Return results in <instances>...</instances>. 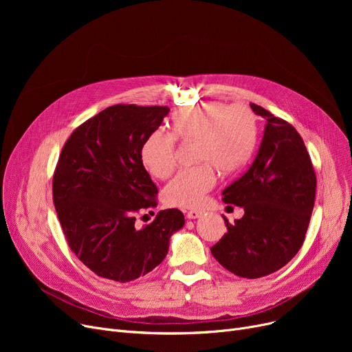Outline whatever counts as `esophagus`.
I'll use <instances>...</instances> for the list:
<instances>
[{"mask_svg": "<svg viewBox=\"0 0 352 352\" xmlns=\"http://www.w3.org/2000/svg\"><path fill=\"white\" fill-rule=\"evenodd\" d=\"M202 215V211H198V210H191L187 212V218L188 219H197Z\"/></svg>", "mask_w": 352, "mask_h": 352, "instance_id": "1", "label": "esophagus"}]
</instances>
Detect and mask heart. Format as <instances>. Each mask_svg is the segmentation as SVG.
Segmentation results:
<instances>
[{"instance_id":"heart-1","label":"heart","mask_w":352,"mask_h":352,"mask_svg":"<svg viewBox=\"0 0 352 352\" xmlns=\"http://www.w3.org/2000/svg\"><path fill=\"white\" fill-rule=\"evenodd\" d=\"M255 120L244 107L211 102L181 109L171 120V137L161 129L151 133L141 146L145 168L157 178H166L174 168V140L195 142L192 170L178 173L164 188L168 206H199L214 186V171L223 175L238 171L247 162L255 144Z\"/></svg>"}]
</instances>
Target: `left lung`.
I'll list each match as a JSON object with an SVG mask.
<instances>
[{"label":"left lung","instance_id":"left-lung-1","mask_svg":"<svg viewBox=\"0 0 352 352\" xmlns=\"http://www.w3.org/2000/svg\"><path fill=\"white\" fill-rule=\"evenodd\" d=\"M267 120L248 171L223 191V201L244 208L211 248L215 260L244 278L278 271L304 243L316 201L317 178L305 144L291 124L251 104Z\"/></svg>","mask_w":352,"mask_h":352}]
</instances>
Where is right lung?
I'll return each mask as SVG.
<instances>
[{
    "label": "right lung",
    "instance_id": "right-lung-1",
    "mask_svg": "<svg viewBox=\"0 0 352 352\" xmlns=\"http://www.w3.org/2000/svg\"><path fill=\"white\" fill-rule=\"evenodd\" d=\"M168 107L113 105L81 124L65 142L52 198L69 248L102 278L128 283L162 263L184 214L160 211L135 228V214L157 206L158 192L141 160Z\"/></svg>",
    "mask_w": 352,
    "mask_h": 352
}]
</instances>
